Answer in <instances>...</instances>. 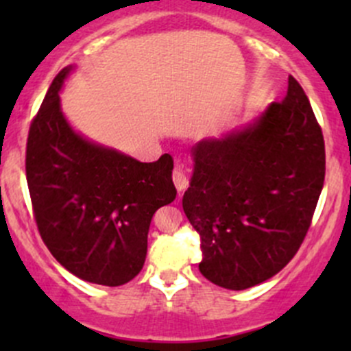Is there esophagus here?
I'll list each match as a JSON object with an SVG mask.
<instances>
[{
  "label": "esophagus",
  "instance_id": "1",
  "mask_svg": "<svg viewBox=\"0 0 351 351\" xmlns=\"http://www.w3.org/2000/svg\"><path fill=\"white\" fill-rule=\"evenodd\" d=\"M173 182H175L176 190L180 193H183L186 190V186H189V175L182 168H175L173 169Z\"/></svg>",
  "mask_w": 351,
  "mask_h": 351
}]
</instances>
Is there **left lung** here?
I'll return each instance as SVG.
<instances>
[{"label":"left lung","mask_w":351,"mask_h":351,"mask_svg":"<svg viewBox=\"0 0 351 351\" xmlns=\"http://www.w3.org/2000/svg\"><path fill=\"white\" fill-rule=\"evenodd\" d=\"M192 154L183 210L200 236V274L229 290L277 275L309 231L326 173L323 130L299 81L289 76L287 97L256 123Z\"/></svg>","instance_id":"left-lung-1"}]
</instances>
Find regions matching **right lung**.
I'll use <instances>...</instances> for the list:
<instances>
[{"mask_svg": "<svg viewBox=\"0 0 351 351\" xmlns=\"http://www.w3.org/2000/svg\"><path fill=\"white\" fill-rule=\"evenodd\" d=\"M52 81L27 139V183L42 241L76 277L117 287L143 270L154 212L175 200L173 158L141 162L74 132Z\"/></svg>", "mask_w": 351, "mask_h": 351, "instance_id": "obj_1", "label": "right lung"}]
</instances>
